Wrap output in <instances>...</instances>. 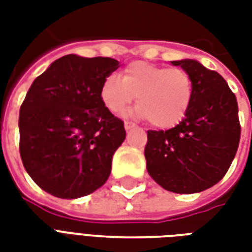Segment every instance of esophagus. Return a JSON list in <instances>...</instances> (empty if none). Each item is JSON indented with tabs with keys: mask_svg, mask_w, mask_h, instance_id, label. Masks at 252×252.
I'll return each instance as SVG.
<instances>
[{
	"mask_svg": "<svg viewBox=\"0 0 252 252\" xmlns=\"http://www.w3.org/2000/svg\"><path fill=\"white\" fill-rule=\"evenodd\" d=\"M124 128H126V131H131V129H133L135 128V124H132V123H124Z\"/></svg>",
	"mask_w": 252,
	"mask_h": 252,
	"instance_id": "esophagus-1",
	"label": "esophagus"
}]
</instances>
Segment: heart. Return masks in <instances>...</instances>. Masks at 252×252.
I'll return each instance as SVG.
<instances>
[{
  "instance_id": "obj_1",
  "label": "heart",
  "mask_w": 252,
  "mask_h": 252,
  "mask_svg": "<svg viewBox=\"0 0 252 252\" xmlns=\"http://www.w3.org/2000/svg\"><path fill=\"white\" fill-rule=\"evenodd\" d=\"M136 95L133 116L148 119L157 128L177 126L188 113L193 99V82L185 70L166 68L136 61L123 70L120 78H105L99 98L113 115H120Z\"/></svg>"
}]
</instances>
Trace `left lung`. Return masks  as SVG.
<instances>
[{
	"label": "left lung",
	"instance_id": "1",
	"mask_svg": "<svg viewBox=\"0 0 252 252\" xmlns=\"http://www.w3.org/2000/svg\"><path fill=\"white\" fill-rule=\"evenodd\" d=\"M193 82L185 119L167 131H148L147 171L163 189L190 194L216 185L238 151V101L219 72L194 59L173 61Z\"/></svg>",
	"mask_w": 252,
	"mask_h": 252
}]
</instances>
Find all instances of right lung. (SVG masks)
I'll return each instance as SVG.
<instances>
[{
  "label": "right lung",
  "mask_w": 252,
  "mask_h": 252,
  "mask_svg": "<svg viewBox=\"0 0 252 252\" xmlns=\"http://www.w3.org/2000/svg\"><path fill=\"white\" fill-rule=\"evenodd\" d=\"M119 68L112 58L70 54L31 85L20 108V155L50 194L74 200L104 185L126 139L124 123L106 109L99 89Z\"/></svg>",
  "instance_id": "obj_1"
}]
</instances>
